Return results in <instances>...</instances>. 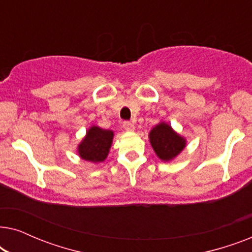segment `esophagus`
Here are the masks:
<instances>
[{"instance_id":"1","label":"esophagus","mask_w":252,"mask_h":252,"mask_svg":"<svg viewBox=\"0 0 252 252\" xmlns=\"http://www.w3.org/2000/svg\"><path fill=\"white\" fill-rule=\"evenodd\" d=\"M123 127H124V129L126 130V132H133V130L135 129V126H134L133 124L129 123V122H125V123H124Z\"/></svg>"}]
</instances>
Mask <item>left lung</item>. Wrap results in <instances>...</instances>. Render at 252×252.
Returning <instances> with one entry per match:
<instances>
[{"label": "left lung", "mask_w": 252, "mask_h": 252, "mask_svg": "<svg viewBox=\"0 0 252 252\" xmlns=\"http://www.w3.org/2000/svg\"><path fill=\"white\" fill-rule=\"evenodd\" d=\"M149 141L157 157L163 161L173 160L186 148L187 141L167 123L160 122L149 133Z\"/></svg>", "instance_id": "left-lung-1"}]
</instances>
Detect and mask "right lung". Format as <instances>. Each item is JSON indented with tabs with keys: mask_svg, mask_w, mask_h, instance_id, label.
Segmentation results:
<instances>
[{
	"mask_svg": "<svg viewBox=\"0 0 252 252\" xmlns=\"http://www.w3.org/2000/svg\"><path fill=\"white\" fill-rule=\"evenodd\" d=\"M113 136L115 134L112 130L103 129L96 125L91 126L84 139L78 144L79 157L91 163H102L108 157Z\"/></svg>",
	"mask_w": 252,
	"mask_h": 252,
	"instance_id": "obj_1",
	"label": "right lung"
}]
</instances>
